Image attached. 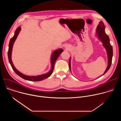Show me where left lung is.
Here are the masks:
<instances>
[{"label":"left lung","mask_w":121,"mask_h":121,"mask_svg":"<svg viewBox=\"0 0 121 121\" xmlns=\"http://www.w3.org/2000/svg\"><path fill=\"white\" fill-rule=\"evenodd\" d=\"M105 26L103 22H100L99 25L97 27L96 29V35L98 37V39L102 43V45L104 47L106 51L108 59V65L105 71L100 77L104 75L109 69L111 67L112 61V58L113 56V50L112 47L110 44V38L108 35H107L105 31ZM71 58L70 57L69 61V66L70 70L71 72Z\"/></svg>","instance_id":"8db88e82"}]
</instances>
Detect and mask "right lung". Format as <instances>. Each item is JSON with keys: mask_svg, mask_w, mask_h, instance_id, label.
I'll return each instance as SVG.
<instances>
[{"mask_svg": "<svg viewBox=\"0 0 121 121\" xmlns=\"http://www.w3.org/2000/svg\"><path fill=\"white\" fill-rule=\"evenodd\" d=\"M21 30V26H19L18 28H17L14 33V35L13 37L10 39L9 43V50H8V59L9 62L14 71V72L18 75L19 76L21 77L22 78L27 80L29 81H39L43 80L45 78H48L52 74L54 70V65L55 64V62L57 59L58 58V56H60V55L63 52V49L62 48L60 49H57L54 51L53 52L52 54L51 55V59H50V62L51 64V69L49 72L45 74H43L40 75H37V76H28L24 75L18 71L16 68L15 66L13 65V63L12 61V58H11V55H12V48L13 46L14 43L15 41H16L17 37H18L19 34Z\"/></svg>", "mask_w": 121, "mask_h": 121, "instance_id": "1", "label": "right lung"}]
</instances>
